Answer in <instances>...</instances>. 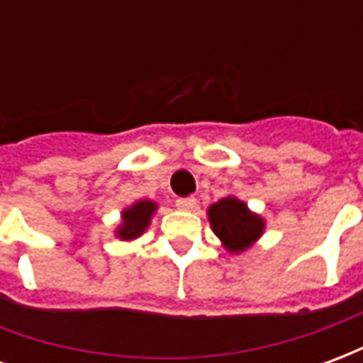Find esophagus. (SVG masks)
Instances as JSON below:
<instances>
[{
	"instance_id": "1",
	"label": "esophagus",
	"mask_w": 363,
	"mask_h": 363,
	"mask_svg": "<svg viewBox=\"0 0 363 363\" xmlns=\"http://www.w3.org/2000/svg\"><path fill=\"white\" fill-rule=\"evenodd\" d=\"M177 208L182 210V212H192V210L196 208V198L194 196L179 198V200H177Z\"/></svg>"
}]
</instances>
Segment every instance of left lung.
<instances>
[{"label": "left lung", "instance_id": "left-lung-1", "mask_svg": "<svg viewBox=\"0 0 363 363\" xmlns=\"http://www.w3.org/2000/svg\"><path fill=\"white\" fill-rule=\"evenodd\" d=\"M210 228L231 255L249 251L259 241L267 221L237 196H225L208 208Z\"/></svg>", "mask_w": 363, "mask_h": 363}]
</instances>
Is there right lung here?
Instances as JSON below:
<instances>
[{
  "label": "right lung",
  "instance_id": "add662e5",
  "mask_svg": "<svg viewBox=\"0 0 363 363\" xmlns=\"http://www.w3.org/2000/svg\"><path fill=\"white\" fill-rule=\"evenodd\" d=\"M157 208V202H153L150 198L135 200L134 204L124 208L120 213V223L114 229V237L120 241H134L138 237H142L150 228L151 218L155 216Z\"/></svg>",
  "mask_w": 363,
  "mask_h": 363
}]
</instances>
